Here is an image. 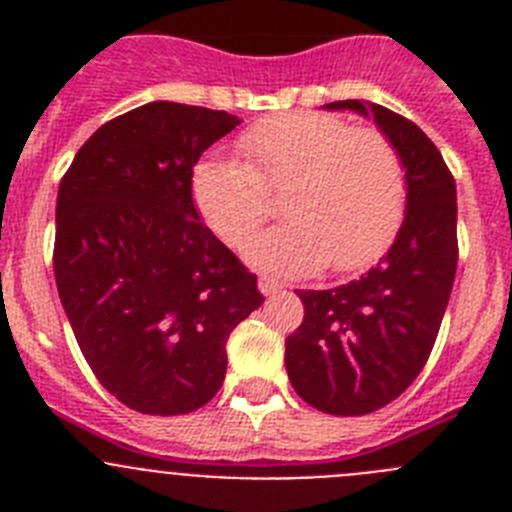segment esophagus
Wrapping results in <instances>:
<instances>
[{"instance_id": "1", "label": "esophagus", "mask_w": 512, "mask_h": 512, "mask_svg": "<svg viewBox=\"0 0 512 512\" xmlns=\"http://www.w3.org/2000/svg\"><path fill=\"white\" fill-rule=\"evenodd\" d=\"M259 289H261V295L271 297V295H277V292H282V284H279L277 279L261 277V279H259Z\"/></svg>"}]
</instances>
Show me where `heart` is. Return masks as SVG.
<instances>
[{
  "label": "heart",
  "mask_w": 512,
  "mask_h": 512,
  "mask_svg": "<svg viewBox=\"0 0 512 512\" xmlns=\"http://www.w3.org/2000/svg\"><path fill=\"white\" fill-rule=\"evenodd\" d=\"M233 158H202L192 197L202 220L230 246H243L271 215L269 192L284 189L287 223L253 238L246 259L279 274L333 264L354 271L377 259L400 225L405 171L392 143L372 128L318 112L256 122Z\"/></svg>",
  "instance_id": "b5f03b06"
}]
</instances>
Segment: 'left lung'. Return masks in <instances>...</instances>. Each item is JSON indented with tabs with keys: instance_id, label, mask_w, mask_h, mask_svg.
Listing matches in <instances>:
<instances>
[{
	"instance_id": "left-lung-1",
	"label": "left lung",
	"mask_w": 512,
	"mask_h": 512,
	"mask_svg": "<svg viewBox=\"0 0 512 512\" xmlns=\"http://www.w3.org/2000/svg\"><path fill=\"white\" fill-rule=\"evenodd\" d=\"M325 110L374 117L405 169V217L390 251L364 277L300 289L305 320L284 343V364L307 405L328 415H366L408 390L431 356L459 261L456 184L415 122L361 99Z\"/></svg>"
}]
</instances>
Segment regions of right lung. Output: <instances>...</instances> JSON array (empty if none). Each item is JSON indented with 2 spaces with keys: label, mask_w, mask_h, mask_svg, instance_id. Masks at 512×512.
<instances>
[{
  "label": "right lung",
  "mask_w": 512,
  "mask_h": 512,
  "mask_svg": "<svg viewBox=\"0 0 512 512\" xmlns=\"http://www.w3.org/2000/svg\"><path fill=\"white\" fill-rule=\"evenodd\" d=\"M235 125L223 110L148 102L104 122L58 187V297L104 390L138 413L207 405L228 336L264 302L192 200L194 164Z\"/></svg>",
  "instance_id": "1"
}]
</instances>
